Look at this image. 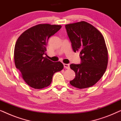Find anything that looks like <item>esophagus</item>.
<instances>
[{"mask_svg": "<svg viewBox=\"0 0 121 121\" xmlns=\"http://www.w3.org/2000/svg\"><path fill=\"white\" fill-rule=\"evenodd\" d=\"M64 67L66 69H69L70 66H69V64H64Z\"/></svg>", "mask_w": 121, "mask_h": 121, "instance_id": "esophagus-1", "label": "esophagus"}]
</instances>
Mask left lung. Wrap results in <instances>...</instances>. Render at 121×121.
I'll return each instance as SVG.
<instances>
[{"label":"left lung","instance_id":"obj_1","mask_svg":"<svg viewBox=\"0 0 121 121\" xmlns=\"http://www.w3.org/2000/svg\"><path fill=\"white\" fill-rule=\"evenodd\" d=\"M74 52H80L81 63L71 64L75 77L70 84L78 89H85L96 83L106 72L108 51L104 37L94 26L85 21L65 25Z\"/></svg>","mask_w":121,"mask_h":121}]
</instances>
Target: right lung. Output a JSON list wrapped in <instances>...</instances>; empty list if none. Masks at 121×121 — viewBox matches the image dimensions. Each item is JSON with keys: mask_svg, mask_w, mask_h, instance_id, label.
<instances>
[{"mask_svg": "<svg viewBox=\"0 0 121 121\" xmlns=\"http://www.w3.org/2000/svg\"><path fill=\"white\" fill-rule=\"evenodd\" d=\"M61 27L56 25H37L24 31L16 41L15 64L30 87L36 89L47 87L54 74L63 69L61 62H53L43 56L49 38Z\"/></svg>", "mask_w": 121, "mask_h": 121, "instance_id": "1", "label": "right lung"}]
</instances>
